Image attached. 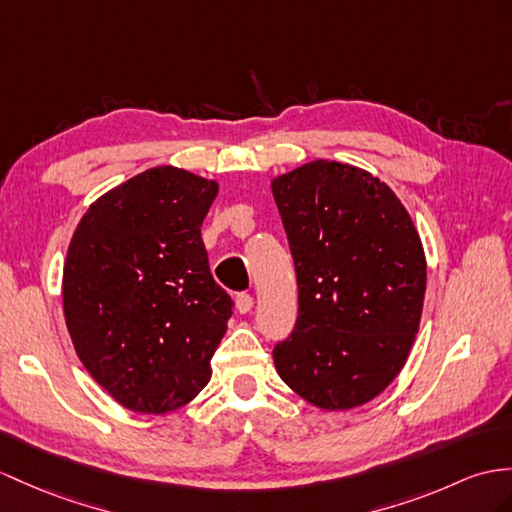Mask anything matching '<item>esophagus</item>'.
<instances>
[{"label": "esophagus", "instance_id": "esophagus-1", "mask_svg": "<svg viewBox=\"0 0 512 512\" xmlns=\"http://www.w3.org/2000/svg\"><path fill=\"white\" fill-rule=\"evenodd\" d=\"M252 308H254V297L252 295H247V293L236 295V310H239L241 315H247Z\"/></svg>", "mask_w": 512, "mask_h": 512}]
</instances>
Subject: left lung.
Segmentation results:
<instances>
[{
    "instance_id": "8db88e82",
    "label": "left lung",
    "mask_w": 512,
    "mask_h": 512,
    "mask_svg": "<svg viewBox=\"0 0 512 512\" xmlns=\"http://www.w3.org/2000/svg\"><path fill=\"white\" fill-rule=\"evenodd\" d=\"M297 273V323L273 350L280 378L321 410L378 397L406 365L426 252L391 186L339 160L271 180Z\"/></svg>"
}]
</instances>
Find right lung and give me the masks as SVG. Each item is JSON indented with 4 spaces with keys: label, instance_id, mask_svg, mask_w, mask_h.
Here are the masks:
<instances>
[{
    "label": "right lung",
    "instance_id": "1",
    "mask_svg": "<svg viewBox=\"0 0 512 512\" xmlns=\"http://www.w3.org/2000/svg\"><path fill=\"white\" fill-rule=\"evenodd\" d=\"M217 193V180L160 165L99 195L71 236L62 310L73 350L134 413H171L213 376L232 315L202 241Z\"/></svg>",
    "mask_w": 512,
    "mask_h": 512
}]
</instances>
